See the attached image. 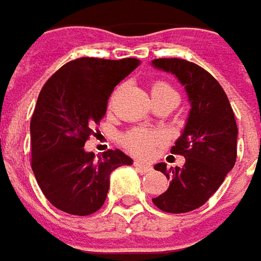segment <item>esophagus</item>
<instances>
[{"instance_id":"34e87169","label":"esophagus","mask_w":261,"mask_h":261,"mask_svg":"<svg viewBox=\"0 0 261 261\" xmlns=\"http://www.w3.org/2000/svg\"><path fill=\"white\" fill-rule=\"evenodd\" d=\"M134 166H136L137 169H140L142 172H150V171H152V166H150V165L140 162V161H136V162H134Z\"/></svg>"}]
</instances>
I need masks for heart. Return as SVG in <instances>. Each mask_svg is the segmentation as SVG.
<instances>
[{"mask_svg": "<svg viewBox=\"0 0 261 261\" xmlns=\"http://www.w3.org/2000/svg\"><path fill=\"white\" fill-rule=\"evenodd\" d=\"M150 92H152V96L154 97L162 93H168V92H175V90L166 82L156 80L152 83ZM165 139H166L165 134L159 130L133 128L121 137V143L127 150H130L137 156H149L158 144H162L165 142Z\"/></svg>", "mask_w": 261, "mask_h": 261, "instance_id": "obj_1", "label": "heart"}]
</instances>
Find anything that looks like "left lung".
Wrapping results in <instances>:
<instances>
[{"mask_svg": "<svg viewBox=\"0 0 261 261\" xmlns=\"http://www.w3.org/2000/svg\"><path fill=\"white\" fill-rule=\"evenodd\" d=\"M153 65L175 74L187 90L191 109L186 128L171 149L184 156L186 164L182 168L154 165L171 182L152 201L166 213H187L203 206L233 168L238 127L226 93L209 71L179 58H158Z\"/></svg>", "mask_w": 261, "mask_h": 261, "instance_id": "8db88e82", "label": "left lung"}]
</instances>
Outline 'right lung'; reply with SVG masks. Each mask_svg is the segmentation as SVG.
<instances>
[{
    "instance_id": "1",
    "label": "right lung",
    "mask_w": 261,
    "mask_h": 261,
    "mask_svg": "<svg viewBox=\"0 0 261 261\" xmlns=\"http://www.w3.org/2000/svg\"><path fill=\"white\" fill-rule=\"evenodd\" d=\"M137 65L136 58L83 57L64 64L42 87L30 119V164L57 209L75 216L95 213L107 200L111 172L133 164L119 149L95 159L85 143L105 117L114 87Z\"/></svg>"
}]
</instances>
